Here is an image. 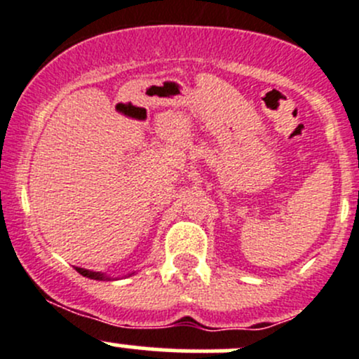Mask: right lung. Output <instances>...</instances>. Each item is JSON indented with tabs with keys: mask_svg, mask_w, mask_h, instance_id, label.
<instances>
[{
	"mask_svg": "<svg viewBox=\"0 0 359 359\" xmlns=\"http://www.w3.org/2000/svg\"><path fill=\"white\" fill-rule=\"evenodd\" d=\"M76 271H78V273L81 274V276L90 278V280H97V281H111V280H114V278L107 276V274H104V273H99V271L83 269V267H76ZM132 274H135V273H132ZM132 274H128V276H132Z\"/></svg>",
	"mask_w": 359,
	"mask_h": 359,
	"instance_id": "add662e5",
	"label": "right lung"
}]
</instances>
